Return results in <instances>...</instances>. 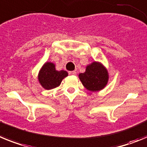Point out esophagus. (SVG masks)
I'll return each mask as SVG.
<instances>
[{
	"mask_svg": "<svg viewBox=\"0 0 147 147\" xmlns=\"http://www.w3.org/2000/svg\"><path fill=\"white\" fill-rule=\"evenodd\" d=\"M69 74L71 75H76V72L75 71H70V72H69Z\"/></svg>",
	"mask_w": 147,
	"mask_h": 147,
	"instance_id": "34e87169",
	"label": "esophagus"
}]
</instances>
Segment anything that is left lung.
Returning <instances> with one entry per match:
<instances>
[{"mask_svg": "<svg viewBox=\"0 0 147 147\" xmlns=\"http://www.w3.org/2000/svg\"><path fill=\"white\" fill-rule=\"evenodd\" d=\"M78 77L84 87L91 92L103 89L109 81L107 69L101 63L97 61L87 65L86 71L79 74Z\"/></svg>", "mask_w": 147, "mask_h": 147, "instance_id": "left-lung-1", "label": "left lung"}]
</instances>
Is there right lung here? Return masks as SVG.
<instances>
[{"label": "right lung", "mask_w": 147, "mask_h": 147, "mask_svg": "<svg viewBox=\"0 0 147 147\" xmlns=\"http://www.w3.org/2000/svg\"><path fill=\"white\" fill-rule=\"evenodd\" d=\"M66 76H68V72L66 71H58L55 69L54 63L46 62L39 71L38 79L42 87L49 90L59 86L62 80Z\"/></svg>", "instance_id": "1"}]
</instances>
